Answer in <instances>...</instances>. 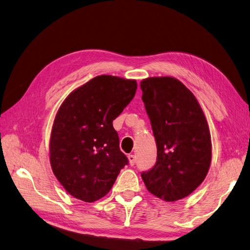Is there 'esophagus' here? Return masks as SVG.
Returning a JSON list of instances; mask_svg holds the SVG:
<instances>
[{"mask_svg": "<svg viewBox=\"0 0 250 250\" xmlns=\"http://www.w3.org/2000/svg\"><path fill=\"white\" fill-rule=\"evenodd\" d=\"M128 160H129L130 166H134L135 165V160H137V158H135V155L129 154V155H128Z\"/></svg>", "mask_w": 250, "mask_h": 250, "instance_id": "1", "label": "esophagus"}]
</instances>
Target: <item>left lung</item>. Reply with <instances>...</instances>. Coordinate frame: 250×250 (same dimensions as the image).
Wrapping results in <instances>:
<instances>
[{
  "mask_svg": "<svg viewBox=\"0 0 250 250\" xmlns=\"http://www.w3.org/2000/svg\"><path fill=\"white\" fill-rule=\"evenodd\" d=\"M142 100L156 142V163L141 173L147 190L165 201L190 195L206 178L211 160L208 122L195 96L172 77L141 82Z\"/></svg>",
  "mask_w": 250,
  "mask_h": 250,
  "instance_id": "8db88e82",
  "label": "left lung"
}]
</instances>
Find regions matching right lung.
Returning <instances> with one entry per match:
<instances>
[{
  "mask_svg": "<svg viewBox=\"0 0 250 250\" xmlns=\"http://www.w3.org/2000/svg\"><path fill=\"white\" fill-rule=\"evenodd\" d=\"M137 81L109 75L90 79L60 106L50 141L56 178L73 197L94 202L106 195L128 165L112 126L137 92Z\"/></svg>",
  "mask_w": 250,
  "mask_h": 250,
  "instance_id": "1",
  "label": "right lung"
}]
</instances>
